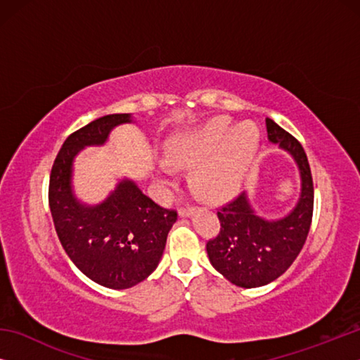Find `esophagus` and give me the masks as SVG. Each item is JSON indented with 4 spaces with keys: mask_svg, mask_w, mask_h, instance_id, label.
I'll list each match as a JSON object with an SVG mask.
<instances>
[{
    "mask_svg": "<svg viewBox=\"0 0 360 360\" xmlns=\"http://www.w3.org/2000/svg\"><path fill=\"white\" fill-rule=\"evenodd\" d=\"M192 211H193V206H191V205H182V206H179V210H178V212H179V216H181V217L188 216V214H191Z\"/></svg>",
    "mask_w": 360,
    "mask_h": 360,
    "instance_id": "1",
    "label": "esophagus"
}]
</instances>
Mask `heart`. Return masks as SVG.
Segmentation results:
<instances>
[{"label": "heart", "mask_w": 360, "mask_h": 360, "mask_svg": "<svg viewBox=\"0 0 360 360\" xmlns=\"http://www.w3.org/2000/svg\"><path fill=\"white\" fill-rule=\"evenodd\" d=\"M259 144L252 124L231 130L230 120L217 117L203 129L186 135L169 146L167 160L173 167L192 168L193 184L208 200H224L240 187ZM172 169L165 168V176Z\"/></svg>", "instance_id": "obj_1"}]
</instances>
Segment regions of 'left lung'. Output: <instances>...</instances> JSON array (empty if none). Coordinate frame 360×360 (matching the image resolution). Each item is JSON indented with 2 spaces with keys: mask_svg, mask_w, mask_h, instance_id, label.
<instances>
[{
  "mask_svg": "<svg viewBox=\"0 0 360 360\" xmlns=\"http://www.w3.org/2000/svg\"><path fill=\"white\" fill-rule=\"evenodd\" d=\"M266 131L270 141L288 150L300 168L302 195L295 210L268 222L254 214L246 193H240L219 206L221 229L206 241L212 266L230 283L246 289L275 281L288 270L307 241L313 219V176L300 141L271 119H266Z\"/></svg>",
  "mask_w": 360,
  "mask_h": 360,
  "instance_id": "1",
  "label": "left lung"
}]
</instances>
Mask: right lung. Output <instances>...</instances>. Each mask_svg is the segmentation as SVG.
Masks as SVG:
<instances>
[{
	"mask_svg": "<svg viewBox=\"0 0 360 360\" xmlns=\"http://www.w3.org/2000/svg\"><path fill=\"white\" fill-rule=\"evenodd\" d=\"M129 114L95 119L66 138L49 179V206L65 252L85 276L109 289H129L155 270L178 219L139 191L131 181L98 206H82L71 193L72 158L84 146L103 144Z\"/></svg>",
	"mask_w": 360,
	"mask_h": 360,
	"instance_id": "right-lung-1",
	"label": "right lung"
}]
</instances>
